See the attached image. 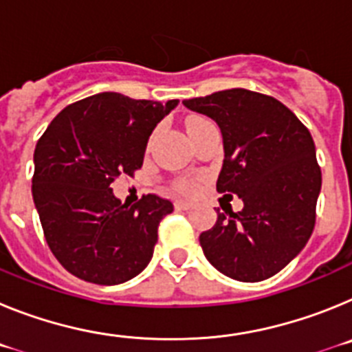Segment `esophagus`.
Here are the masks:
<instances>
[{"instance_id": "34e87169", "label": "esophagus", "mask_w": 352, "mask_h": 352, "mask_svg": "<svg viewBox=\"0 0 352 352\" xmlns=\"http://www.w3.org/2000/svg\"><path fill=\"white\" fill-rule=\"evenodd\" d=\"M174 208L182 211L192 210V203H188V201H176V203H174Z\"/></svg>"}]
</instances>
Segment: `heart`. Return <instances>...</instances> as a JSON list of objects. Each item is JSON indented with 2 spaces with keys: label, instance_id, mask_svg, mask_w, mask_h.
Instances as JSON below:
<instances>
[{
  "label": "heart",
  "instance_id": "1",
  "mask_svg": "<svg viewBox=\"0 0 352 352\" xmlns=\"http://www.w3.org/2000/svg\"><path fill=\"white\" fill-rule=\"evenodd\" d=\"M203 121L206 120H203V118H192V120H188V129L199 125V123H203ZM176 186H178V190L183 192V194H194V192H197L199 183L192 182V179H185V182H179Z\"/></svg>",
  "mask_w": 352,
  "mask_h": 352
}]
</instances>
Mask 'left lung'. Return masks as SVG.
Instances as JSON below:
<instances>
[{"mask_svg":"<svg viewBox=\"0 0 352 352\" xmlns=\"http://www.w3.org/2000/svg\"><path fill=\"white\" fill-rule=\"evenodd\" d=\"M211 118L223 139L217 190L236 194L243 210H217L199 236L206 259L239 282L276 275L303 250L316 226L321 167L309 129L282 102L234 88L183 100Z\"/></svg>","mask_w":352,"mask_h":352,"instance_id":"obj_1","label":"left lung"}]
</instances>
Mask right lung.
<instances>
[{"label": "right lung", "instance_id": "add662e5", "mask_svg": "<svg viewBox=\"0 0 352 352\" xmlns=\"http://www.w3.org/2000/svg\"><path fill=\"white\" fill-rule=\"evenodd\" d=\"M176 105L98 93L65 107L36 142L31 190L43 234L80 280L123 284L153 257L173 203L148 194L129 206L111 185L141 169L149 135Z\"/></svg>", "mask_w": 352, "mask_h": 352}]
</instances>
